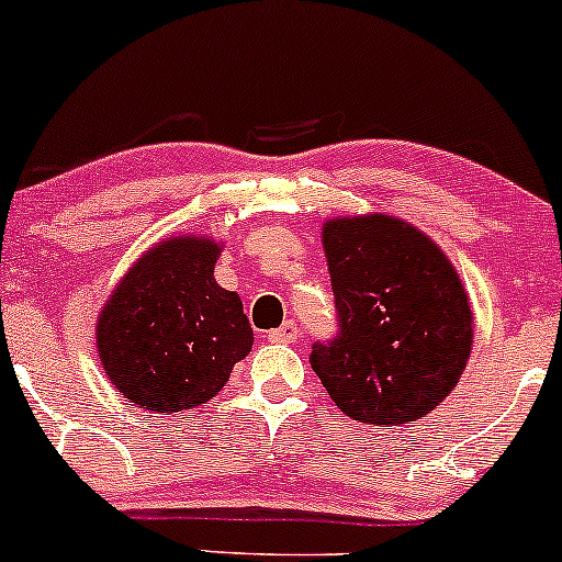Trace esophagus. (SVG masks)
<instances>
[{
	"label": "esophagus",
	"instance_id": "esophagus-1",
	"mask_svg": "<svg viewBox=\"0 0 562 562\" xmlns=\"http://www.w3.org/2000/svg\"><path fill=\"white\" fill-rule=\"evenodd\" d=\"M269 342L274 345H290V342H297V326L295 322H285L280 326V329H272L267 334Z\"/></svg>",
	"mask_w": 562,
	"mask_h": 562
}]
</instances>
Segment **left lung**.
Returning a JSON list of instances; mask_svg holds the SVG:
<instances>
[{"mask_svg":"<svg viewBox=\"0 0 562 562\" xmlns=\"http://www.w3.org/2000/svg\"><path fill=\"white\" fill-rule=\"evenodd\" d=\"M339 334L311 368L352 420L407 425L436 409L470 360L474 318L459 272L400 217H334L322 228Z\"/></svg>","mask_w":562,"mask_h":562,"instance_id":"8db88e82","label":"left lung"}]
</instances>
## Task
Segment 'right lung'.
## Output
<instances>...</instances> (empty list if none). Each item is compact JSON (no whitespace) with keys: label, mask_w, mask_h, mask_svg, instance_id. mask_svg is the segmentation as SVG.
Listing matches in <instances>:
<instances>
[{"label":"right lung","mask_w":562,"mask_h":562,"mask_svg":"<svg viewBox=\"0 0 562 562\" xmlns=\"http://www.w3.org/2000/svg\"><path fill=\"white\" fill-rule=\"evenodd\" d=\"M223 244L170 236L147 248L103 303L98 358L124 400L150 412L207 404L251 352L238 293L217 285Z\"/></svg>","instance_id":"add662e5"}]
</instances>
